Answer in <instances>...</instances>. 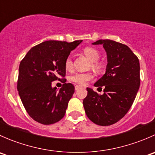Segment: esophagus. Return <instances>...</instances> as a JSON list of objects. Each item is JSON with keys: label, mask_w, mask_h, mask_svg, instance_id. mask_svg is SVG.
I'll return each instance as SVG.
<instances>
[{"label": "esophagus", "mask_w": 155, "mask_h": 155, "mask_svg": "<svg viewBox=\"0 0 155 155\" xmlns=\"http://www.w3.org/2000/svg\"><path fill=\"white\" fill-rule=\"evenodd\" d=\"M80 88H81V87L79 86V85H76V86H75V90L76 91H78L79 89H80Z\"/></svg>", "instance_id": "1"}]
</instances>
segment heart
I'll use <instances>...</instances> for the list:
<instances>
[{
    "instance_id": "b5f03b06",
    "label": "heart",
    "mask_w": 155,
    "mask_h": 155,
    "mask_svg": "<svg viewBox=\"0 0 155 155\" xmlns=\"http://www.w3.org/2000/svg\"><path fill=\"white\" fill-rule=\"evenodd\" d=\"M83 51L85 55L92 61V68L94 69L95 70H101L102 68V64L97 61L100 58L99 51L91 47L84 48ZM64 64L67 70H71L73 68V61L71 58H67ZM93 77L94 76L91 73H76L70 76V80L75 83H77L78 85L84 86L86 85L88 81L91 80Z\"/></svg>"
}]
</instances>
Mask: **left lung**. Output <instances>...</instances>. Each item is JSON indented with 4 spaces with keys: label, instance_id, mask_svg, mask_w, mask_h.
I'll use <instances>...</instances> for the list:
<instances>
[{
    "label": "left lung",
    "instance_id": "left-lung-1",
    "mask_svg": "<svg viewBox=\"0 0 155 155\" xmlns=\"http://www.w3.org/2000/svg\"><path fill=\"white\" fill-rule=\"evenodd\" d=\"M101 44L107 54L106 73L94 83L104 86L99 94L87 87L83 106L87 118L94 124L109 126L118 122L128 112L140 85V61L126 45L110 40H99L92 43Z\"/></svg>",
    "mask_w": 155,
    "mask_h": 155
}]
</instances>
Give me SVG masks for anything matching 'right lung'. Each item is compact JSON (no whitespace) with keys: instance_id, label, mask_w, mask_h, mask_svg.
Returning a JSON list of instances; mask_svg holds the SVG:
<instances>
[{"instance_id":"right-lung-1","label":"right lung","mask_w":155,"mask_h":155,"mask_svg":"<svg viewBox=\"0 0 155 155\" xmlns=\"http://www.w3.org/2000/svg\"><path fill=\"white\" fill-rule=\"evenodd\" d=\"M82 40L45 41L29 50L18 68L17 89L25 109L34 121L48 125L64 116L75 87L64 83L58 91L51 82L66 75L65 60Z\"/></svg>"}]
</instances>
